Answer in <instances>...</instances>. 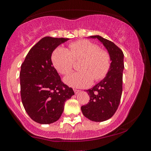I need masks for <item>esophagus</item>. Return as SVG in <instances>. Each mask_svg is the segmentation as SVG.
Returning a JSON list of instances; mask_svg holds the SVG:
<instances>
[{"mask_svg": "<svg viewBox=\"0 0 151 151\" xmlns=\"http://www.w3.org/2000/svg\"><path fill=\"white\" fill-rule=\"evenodd\" d=\"M74 93H75V94H77L79 92V91H80V90H77V89H74Z\"/></svg>", "mask_w": 151, "mask_h": 151, "instance_id": "1", "label": "esophagus"}]
</instances>
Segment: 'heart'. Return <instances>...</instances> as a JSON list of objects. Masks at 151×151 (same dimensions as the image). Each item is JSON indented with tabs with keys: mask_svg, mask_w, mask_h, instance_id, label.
Segmentation results:
<instances>
[{
	"mask_svg": "<svg viewBox=\"0 0 151 151\" xmlns=\"http://www.w3.org/2000/svg\"><path fill=\"white\" fill-rule=\"evenodd\" d=\"M51 59L55 69L63 75L70 73L74 60L83 59L79 65L81 71L74 72L65 79L66 84L76 88L87 87L93 79L99 81L104 79L111 67L109 53L86 40L72 42L70 50L59 47L54 50Z\"/></svg>",
	"mask_w": 151,
	"mask_h": 151,
	"instance_id": "1",
	"label": "heart"
}]
</instances>
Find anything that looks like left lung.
<instances>
[{"label": "left lung", "mask_w": 151, "mask_h": 151, "mask_svg": "<svg viewBox=\"0 0 151 151\" xmlns=\"http://www.w3.org/2000/svg\"><path fill=\"white\" fill-rule=\"evenodd\" d=\"M96 38L106 48L111 59V67L104 79L91 89L86 90L90 100L81 107L85 117L96 122H101L111 118L116 111L122 94L124 53L119 47L99 35Z\"/></svg>", "instance_id": "1"}]
</instances>
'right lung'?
I'll use <instances>...</instances> for the list:
<instances>
[{
    "instance_id": "right-lung-1",
    "label": "right lung",
    "mask_w": 151,
    "mask_h": 151,
    "mask_svg": "<svg viewBox=\"0 0 151 151\" xmlns=\"http://www.w3.org/2000/svg\"><path fill=\"white\" fill-rule=\"evenodd\" d=\"M68 38L45 37L31 48L21 65L20 94L29 116L40 124L55 122L61 116L65 102L74 95L61 81L51 60L55 48Z\"/></svg>"
}]
</instances>
